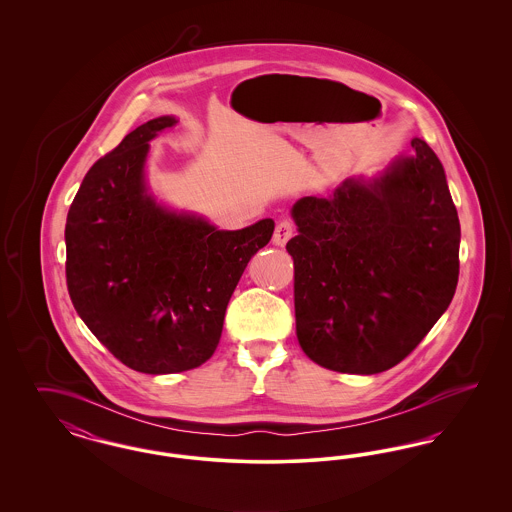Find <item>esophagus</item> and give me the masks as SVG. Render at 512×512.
Returning a JSON list of instances; mask_svg holds the SVG:
<instances>
[{"label": "esophagus", "mask_w": 512, "mask_h": 512, "mask_svg": "<svg viewBox=\"0 0 512 512\" xmlns=\"http://www.w3.org/2000/svg\"><path fill=\"white\" fill-rule=\"evenodd\" d=\"M293 232H295V226H293L292 220H280V222L276 224V228H274L272 244L284 247V245L288 244V240L292 238Z\"/></svg>", "instance_id": "34e87169"}]
</instances>
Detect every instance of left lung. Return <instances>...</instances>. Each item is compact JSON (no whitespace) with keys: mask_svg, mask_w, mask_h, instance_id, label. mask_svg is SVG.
<instances>
[{"mask_svg":"<svg viewBox=\"0 0 512 512\" xmlns=\"http://www.w3.org/2000/svg\"><path fill=\"white\" fill-rule=\"evenodd\" d=\"M411 146L380 176L292 207L295 330L324 368L378 374L401 363L455 295L459 215L438 155L420 138Z\"/></svg>","mask_w":512,"mask_h":512,"instance_id":"left-lung-1","label":"left lung"}]
</instances>
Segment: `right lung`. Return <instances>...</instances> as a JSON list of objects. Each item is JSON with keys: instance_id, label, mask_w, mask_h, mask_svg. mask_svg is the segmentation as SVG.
Listing matches in <instances>:
<instances>
[{"instance_id": "add662e5", "label": "right lung", "mask_w": 512, "mask_h": 512, "mask_svg": "<svg viewBox=\"0 0 512 512\" xmlns=\"http://www.w3.org/2000/svg\"><path fill=\"white\" fill-rule=\"evenodd\" d=\"M165 115L124 136L84 176L67 215V288L76 313L122 365L172 374L203 365L224 313L274 220L219 230L149 192V142L176 124Z\"/></svg>"}]
</instances>
